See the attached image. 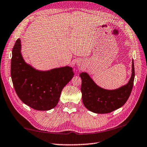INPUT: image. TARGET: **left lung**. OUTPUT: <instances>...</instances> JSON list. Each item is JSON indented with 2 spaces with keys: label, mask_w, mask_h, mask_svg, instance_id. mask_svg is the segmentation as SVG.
Segmentation results:
<instances>
[{
  "label": "left lung",
  "mask_w": 147,
  "mask_h": 147,
  "mask_svg": "<svg viewBox=\"0 0 147 147\" xmlns=\"http://www.w3.org/2000/svg\"><path fill=\"white\" fill-rule=\"evenodd\" d=\"M80 77L82 78V101L86 108L96 113L112 112L122 107L130 96L135 78L134 60L129 82L116 90H109L98 87L87 73L80 74Z\"/></svg>",
  "instance_id": "8db88e82"
}]
</instances>
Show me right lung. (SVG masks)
<instances>
[{
	"label": "right lung",
	"mask_w": 147,
	"mask_h": 147,
	"mask_svg": "<svg viewBox=\"0 0 147 147\" xmlns=\"http://www.w3.org/2000/svg\"><path fill=\"white\" fill-rule=\"evenodd\" d=\"M18 38L12 49L11 77L14 88L25 104L37 110H49L57 105L63 88L73 78L70 67L49 71L35 70L24 60Z\"/></svg>",
	"instance_id": "add662e5"
}]
</instances>
